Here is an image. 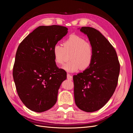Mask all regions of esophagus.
Masks as SVG:
<instances>
[{
    "label": "esophagus",
    "instance_id": "34e87169",
    "mask_svg": "<svg viewBox=\"0 0 133 133\" xmlns=\"http://www.w3.org/2000/svg\"><path fill=\"white\" fill-rule=\"evenodd\" d=\"M67 78L68 80H73L72 76L70 74H67Z\"/></svg>",
    "mask_w": 133,
    "mask_h": 133
}]
</instances>
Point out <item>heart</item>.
<instances>
[{"label": "heart", "mask_w": 133, "mask_h": 133, "mask_svg": "<svg viewBox=\"0 0 133 133\" xmlns=\"http://www.w3.org/2000/svg\"><path fill=\"white\" fill-rule=\"evenodd\" d=\"M63 46L55 44L52 48L54 61L58 65L62 64L66 53H71L69 62L64 64L61 68L69 73H74L88 68L93 60V49L89 43L83 38L77 35H71L66 39Z\"/></svg>", "instance_id": "heart-1"}]
</instances>
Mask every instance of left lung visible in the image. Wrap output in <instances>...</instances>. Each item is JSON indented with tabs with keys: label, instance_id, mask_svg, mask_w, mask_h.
<instances>
[{
	"label": "left lung",
	"instance_id": "obj_1",
	"mask_svg": "<svg viewBox=\"0 0 133 133\" xmlns=\"http://www.w3.org/2000/svg\"><path fill=\"white\" fill-rule=\"evenodd\" d=\"M92 45L94 57L90 66L73 76L76 105L86 112L103 107L112 96L117 85L120 64L113 46L97 30L82 27Z\"/></svg>",
	"mask_w": 133,
	"mask_h": 133
}]
</instances>
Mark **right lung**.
I'll use <instances>...</instances> for the list:
<instances>
[{"mask_svg":"<svg viewBox=\"0 0 133 133\" xmlns=\"http://www.w3.org/2000/svg\"><path fill=\"white\" fill-rule=\"evenodd\" d=\"M67 32L64 26H40L18 47L13 77L20 100L32 111L43 112L57 101L58 90L67 74L56 65L52 48Z\"/></svg>","mask_w":133,"mask_h":133,"instance_id":"add662e5","label":"right lung"}]
</instances>
